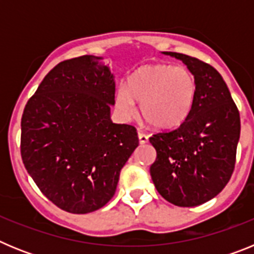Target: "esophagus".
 I'll return each instance as SVG.
<instances>
[{"label": "esophagus", "instance_id": "obj_1", "mask_svg": "<svg viewBox=\"0 0 254 254\" xmlns=\"http://www.w3.org/2000/svg\"><path fill=\"white\" fill-rule=\"evenodd\" d=\"M138 141H140L141 145H143V143H147L149 142V136L145 133H142V132H138Z\"/></svg>", "mask_w": 254, "mask_h": 254}]
</instances>
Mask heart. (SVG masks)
<instances>
[{
  "instance_id": "heart-1",
  "label": "heart",
  "mask_w": 254,
  "mask_h": 254,
  "mask_svg": "<svg viewBox=\"0 0 254 254\" xmlns=\"http://www.w3.org/2000/svg\"><path fill=\"white\" fill-rule=\"evenodd\" d=\"M196 78L182 66L156 64L137 68L127 80L126 89L116 93V105L127 118L136 113L140 103L142 120L156 129L181 125L196 99Z\"/></svg>"
}]
</instances>
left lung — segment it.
I'll return each mask as SVG.
<instances>
[{"label":"left lung","instance_id":"8db88e82","mask_svg":"<svg viewBox=\"0 0 254 254\" xmlns=\"http://www.w3.org/2000/svg\"><path fill=\"white\" fill-rule=\"evenodd\" d=\"M187 66L196 78V99L179 127L149 138L156 150L152 182L168 202L202 205L224 190L235 167L241 117L221 75L206 62L164 52Z\"/></svg>","mask_w":254,"mask_h":254}]
</instances>
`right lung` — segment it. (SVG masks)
<instances>
[{"label": "right lung", "mask_w": 254, "mask_h": 254, "mask_svg": "<svg viewBox=\"0 0 254 254\" xmlns=\"http://www.w3.org/2000/svg\"><path fill=\"white\" fill-rule=\"evenodd\" d=\"M114 94L103 58L81 56L52 68L25 105L22 163L42 193L67 212L107 205L138 146L133 126L111 121Z\"/></svg>", "instance_id": "obj_1"}]
</instances>
